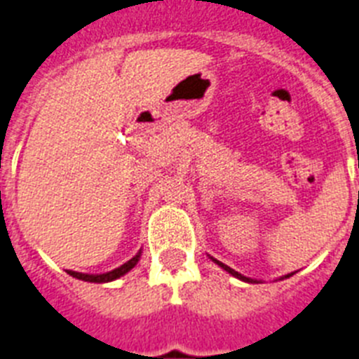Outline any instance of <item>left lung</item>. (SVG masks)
<instances>
[{
    "label": "left lung",
    "instance_id": "8db88e82",
    "mask_svg": "<svg viewBox=\"0 0 359 359\" xmlns=\"http://www.w3.org/2000/svg\"><path fill=\"white\" fill-rule=\"evenodd\" d=\"M211 260L215 262V264H217V266H220L222 267L224 271H227V273L231 274V276H235V278H238V280H242V282H248V283H258V280H253V278H248V276H244V274H240L238 271H235V269H231V267H227L226 264H222V262H218L217 258H213V257H210ZM292 274L294 273H289V274H285V276H280V280H283V278H289V276H292Z\"/></svg>",
    "mask_w": 359,
    "mask_h": 359
}]
</instances>
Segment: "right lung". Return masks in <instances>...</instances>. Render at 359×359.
<instances>
[{
  "label": "right lung",
  "mask_w": 359,
  "mask_h": 359,
  "mask_svg": "<svg viewBox=\"0 0 359 359\" xmlns=\"http://www.w3.org/2000/svg\"><path fill=\"white\" fill-rule=\"evenodd\" d=\"M141 253H142V251H139V253H137L133 258H130V260H128L126 264H123V266L117 267V269H114V271H108V273L88 274V273H77V271H70V269H68L67 273L70 274V276H74V278L83 280V282H92V283L114 282V280H117V278H121V276H124V274H126L128 271H132L133 267L137 266V262H139V258H141Z\"/></svg>",
  "instance_id": "1"
}]
</instances>
